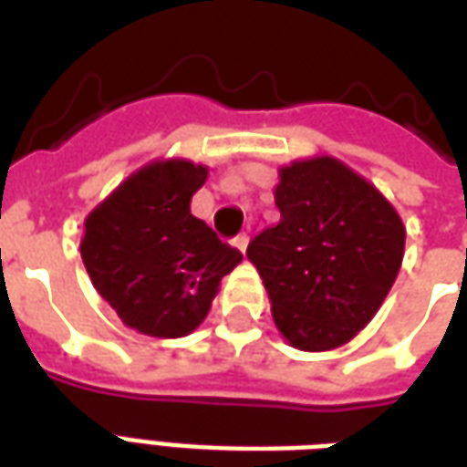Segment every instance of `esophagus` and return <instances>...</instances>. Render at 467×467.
I'll return each mask as SVG.
<instances>
[{
	"mask_svg": "<svg viewBox=\"0 0 467 467\" xmlns=\"http://www.w3.org/2000/svg\"><path fill=\"white\" fill-rule=\"evenodd\" d=\"M233 243H234V247L240 250V253H244V250H247V243H250V237H247V234H237Z\"/></svg>",
	"mask_w": 467,
	"mask_h": 467,
	"instance_id": "obj_1",
	"label": "esophagus"
}]
</instances>
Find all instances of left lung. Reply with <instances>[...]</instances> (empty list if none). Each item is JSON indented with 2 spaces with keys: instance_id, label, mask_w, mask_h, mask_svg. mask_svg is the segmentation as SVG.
<instances>
[{
  "instance_id": "1",
  "label": "left lung",
  "mask_w": 467,
  "mask_h": 467,
  "mask_svg": "<svg viewBox=\"0 0 467 467\" xmlns=\"http://www.w3.org/2000/svg\"><path fill=\"white\" fill-rule=\"evenodd\" d=\"M280 223L247 247L273 303V320L297 350L350 343L398 277L405 227L365 177L335 157L280 170Z\"/></svg>"
}]
</instances>
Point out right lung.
Here are the masks:
<instances>
[{
  "mask_svg": "<svg viewBox=\"0 0 467 467\" xmlns=\"http://www.w3.org/2000/svg\"><path fill=\"white\" fill-rule=\"evenodd\" d=\"M207 167L157 160L130 174L85 220L82 263L127 327L182 337L202 323L234 250L190 213Z\"/></svg>",
  "mask_w": 467,
  "mask_h": 467,
  "instance_id": "obj_1",
  "label": "right lung"
}]
</instances>
